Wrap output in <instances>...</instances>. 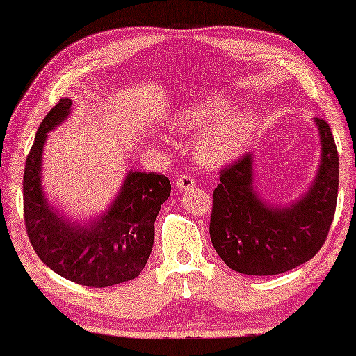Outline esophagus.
<instances>
[{
    "label": "esophagus",
    "instance_id": "34e87169",
    "mask_svg": "<svg viewBox=\"0 0 356 356\" xmlns=\"http://www.w3.org/2000/svg\"><path fill=\"white\" fill-rule=\"evenodd\" d=\"M177 188L179 191H189L194 188V179L189 175H179L177 179Z\"/></svg>",
    "mask_w": 356,
    "mask_h": 356
}]
</instances>
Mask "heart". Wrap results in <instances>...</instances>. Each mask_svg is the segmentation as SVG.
<instances>
[{"label": "heart", "mask_w": 356, "mask_h": 356, "mask_svg": "<svg viewBox=\"0 0 356 356\" xmlns=\"http://www.w3.org/2000/svg\"><path fill=\"white\" fill-rule=\"evenodd\" d=\"M232 110V102L222 97H206L172 118L179 134H193V155L202 167L218 168L240 157L254 134L257 118L251 110Z\"/></svg>", "instance_id": "1"}]
</instances>
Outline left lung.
Returning a JSON list of instances; mask_svg holds the SVG:
<instances>
[{
	"instance_id": "8db88e82",
	"label": "left lung",
	"mask_w": 356,
	"mask_h": 356,
	"mask_svg": "<svg viewBox=\"0 0 356 356\" xmlns=\"http://www.w3.org/2000/svg\"><path fill=\"white\" fill-rule=\"evenodd\" d=\"M319 131L321 163L303 196L289 206L262 201L254 189V155L222 170L213 189L211 240L230 269L246 275H277L309 261L324 245L339 191V154L324 120Z\"/></svg>"
}]
</instances>
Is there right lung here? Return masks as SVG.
I'll list each match as a JSON object with an SVG mask.
<instances>
[{
    "mask_svg": "<svg viewBox=\"0 0 356 356\" xmlns=\"http://www.w3.org/2000/svg\"><path fill=\"white\" fill-rule=\"evenodd\" d=\"M61 99L38 126L24 170V220L37 256L58 275L79 285L104 289L136 279L154 246L155 218L172 184L165 175L131 172L111 206L95 218L74 222L48 202L42 186L47 136L71 113Z\"/></svg>",
    "mask_w": 356,
    "mask_h": 356,
    "instance_id": "right-lung-1",
    "label": "right lung"
}]
</instances>
